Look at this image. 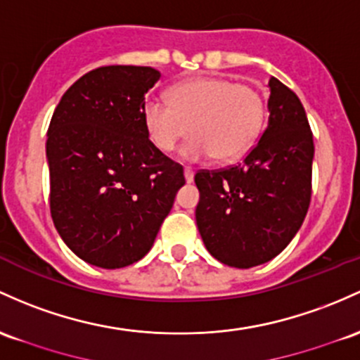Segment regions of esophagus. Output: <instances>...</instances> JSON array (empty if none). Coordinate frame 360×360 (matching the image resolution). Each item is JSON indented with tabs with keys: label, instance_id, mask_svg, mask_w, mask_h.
I'll list each match as a JSON object with an SVG mask.
<instances>
[{
	"label": "esophagus",
	"instance_id": "esophagus-1",
	"mask_svg": "<svg viewBox=\"0 0 360 360\" xmlns=\"http://www.w3.org/2000/svg\"><path fill=\"white\" fill-rule=\"evenodd\" d=\"M184 177H186V183H193V179H195V171L186 167L184 169Z\"/></svg>",
	"mask_w": 360,
	"mask_h": 360
}]
</instances>
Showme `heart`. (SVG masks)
Listing matches in <instances>:
<instances>
[{
  "mask_svg": "<svg viewBox=\"0 0 360 360\" xmlns=\"http://www.w3.org/2000/svg\"><path fill=\"white\" fill-rule=\"evenodd\" d=\"M264 116L258 89L215 77L184 82L171 90V102L148 98L143 105L148 136L160 152H171L189 129L195 133L181 152L191 162L238 159L259 136Z\"/></svg>",
  "mask_w": 360,
  "mask_h": 360,
  "instance_id": "obj_1",
  "label": "heart"
}]
</instances>
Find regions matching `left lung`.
Instances as JSON below:
<instances>
[{"label": "left lung", "instance_id": "8db88e82", "mask_svg": "<svg viewBox=\"0 0 360 360\" xmlns=\"http://www.w3.org/2000/svg\"><path fill=\"white\" fill-rule=\"evenodd\" d=\"M268 126L243 164L196 172V225L215 259L251 268L280 255L311 203L314 141L306 110L275 77Z\"/></svg>", "mask_w": 360, "mask_h": 360}]
</instances>
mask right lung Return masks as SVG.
<instances>
[{
    "label": "right lung",
    "instance_id": "add662e5",
    "mask_svg": "<svg viewBox=\"0 0 360 360\" xmlns=\"http://www.w3.org/2000/svg\"><path fill=\"white\" fill-rule=\"evenodd\" d=\"M160 73L150 66H101L59 101L49 129V207L78 258L122 268L143 258L183 186V165L148 140L145 96Z\"/></svg>",
    "mask_w": 360,
    "mask_h": 360
}]
</instances>
